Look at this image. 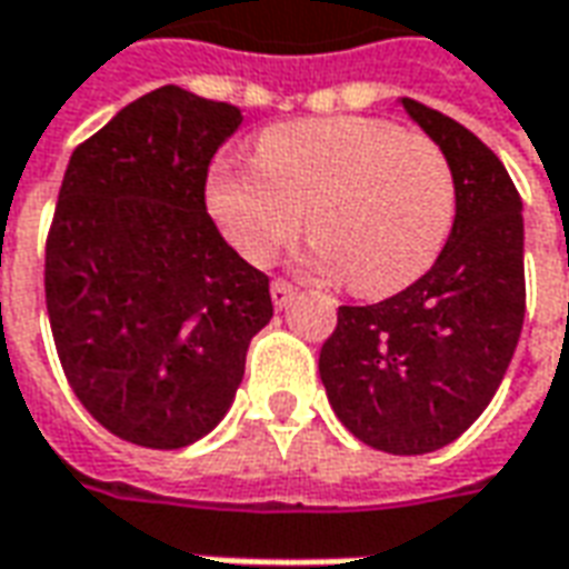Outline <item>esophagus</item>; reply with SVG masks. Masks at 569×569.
<instances>
[{
	"label": "esophagus",
	"instance_id": "obj_1",
	"mask_svg": "<svg viewBox=\"0 0 569 569\" xmlns=\"http://www.w3.org/2000/svg\"><path fill=\"white\" fill-rule=\"evenodd\" d=\"M296 286L292 283H286V280H273L271 283V298H273V305H277V308H286V305H289V301H292V298H296Z\"/></svg>",
	"mask_w": 569,
	"mask_h": 569
}]
</instances>
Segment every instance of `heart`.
Instances as JSON below:
<instances>
[{"mask_svg": "<svg viewBox=\"0 0 569 569\" xmlns=\"http://www.w3.org/2000/svg\"><path fill=\"white\" fill-rule=\"evenodd\" d=\"M207 207L252 264L305 231L313 268L387 298L436 264L457 219V176L439 142L383 118H313L264 130L256 167H212Z\"/></svg>", "mask_w": 569, "mask_h": 569, "instance_id": "heart-1", "label": "heart"}]
</instances>
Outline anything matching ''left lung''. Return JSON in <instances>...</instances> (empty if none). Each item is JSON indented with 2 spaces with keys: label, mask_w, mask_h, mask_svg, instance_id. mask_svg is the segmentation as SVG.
<instances>
[{
  "label": "left lung",
  "mask_w": 569,
  "mask_h": 569,
  "mask_svg": "<svg viewBox=\"0 0 569 569\" xmlns=\"http://www.w3.org/2000/svg\"><path fill=\"white\" fill-rule=\"evenodd\" d=\"M451 158L457 219L418 283L338 308L320 350L332 411L387 453H429L472 427L512 362L525 322V219L502 161L453 118L402 97Z\"/></svg>",
  "instance_id": "8db88e82"
}]
</instances>
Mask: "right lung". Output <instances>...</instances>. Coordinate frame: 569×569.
Returning <instances> with one entry per match:
<instances>
[{
    "instance_id": "add662e5",
    "label": "right lung",
    "mask_w": 569,
    "mask_h": 569,
    "mask_svg": "<svg viewBox=\"0 0 569 569\" xmlns=\"http://www.w3.org/2000/svg\"><path fill=\"white\" fill-rule=\"evenodd\" d=\"M240 109L163 84L69 158L44 247V301L72 393L112 436L173 451L234 402L268 277L207 212L212 154Z\"/></svg>"
}]
</instances>
